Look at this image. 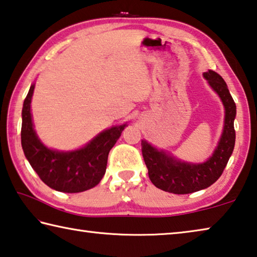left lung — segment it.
I'll return each mask as SVG.
<instances>
[{
	"label": "left lung",
	"mask_w": 257,
	"mask_h": 257,
	"mask_svg": "<svg viewBox=\"0 0 257 257\" xmlns=\"http://www.w3.org/2000/svg\"><path fill=\"white\" fill-rule=\"evenodd\" d=\"M203 76L212 89L218 94L224 104L225 121L222 138L212 156L202 164L177 161L164 152H159L148 142L142 141V156L148 168L149 179L162 191L173 194H188L209 187L222 176L233 152L235 144V103L224 79L218 73L209 70L203 73Z\"/></svg>",
	"instance_id": "obj_1"
}]
</instances>
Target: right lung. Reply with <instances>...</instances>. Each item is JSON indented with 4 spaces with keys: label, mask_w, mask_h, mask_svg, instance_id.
Wrapping results in <instances>:
<instances>
[{
    "label": "right lung",
    "mask_w": 257,
    "mask_h": 257,
    "mask_svg": "<svg viewBox=\"0 0 257 257\" xmlns=\"http://www.w3.org/2000/svg\"><path fill=\"white\" fill-rule=\"evenodd\" d=\"M31 86L23 105L22 147L26 159L40 179L50 188L64 193L87 191L100 183L104 176L110 149L119 139L125 124L98 134L84 148L76 152L48 149L38 139L31 117Z\"/></svg>",
    "instance_id": "right-lung-1"
}]
</instances>
